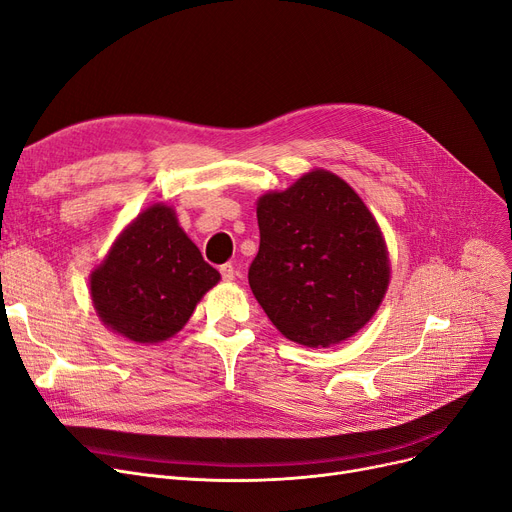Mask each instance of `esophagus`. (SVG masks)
<instances>
[{
  "label": "esophagus",
  "mask_w": 512,
  "mask_h": 512,
  "mask_svg": "<svg viewBox=\"0 0 512 512\" xmlns=\"http://www.w3.org/2000/svg\"><path fill=\"white\" fill-rule=\"evenodd\" d=\"M219 274H221V278H224L226 282H232L234 278H236V272H234V268L230 263H226V265H221L219 268Z\"/></svg>",
  "instance_id": "obj_1"
}]
</instances>
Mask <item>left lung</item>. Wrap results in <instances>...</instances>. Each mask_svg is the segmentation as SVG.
Instances as JSON below:
<instances>
[{"label":"left lung","mask_w":512,"mask_h":512,"mask_svg":"<svg viewBox=\"0 0 512 512\" xmlns=\"http://www.w3.org/2000/svg\"><path fill=\"white\" fill-rule=\"evenodd\" d=\"M257 221L249 284L286 339L330 347L374 316L389 284L385 240L341 177L311 171L288 190L261 196Z\"/></svg>","instance_id":"left-lung-1"}]
</instances>
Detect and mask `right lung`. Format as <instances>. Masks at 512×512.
I'll return each instance as SVG.
<instances>
[{
  "instance_id": "obj_1",
  "label": "right lung",
  "mask_w": 512,
  "mask_h": 512,
  "mask_svg": "<svg viewBox=\"0 0 512 512\" xmlns=\"http://www.w3.org/2000/svg\"><path fill=\"white\" fill-rule=\"evenodd\" d=\"M219 272L165 205L146 209L92 274V301L106 326L136 343L173 337Z\"/></svg>"
}]
</instances>
